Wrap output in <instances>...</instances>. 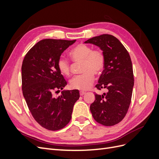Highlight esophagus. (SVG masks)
I'll return each mask as SVG.
<instances>
[{
	"label": "esophagus",
	"instance_id": "34e87169",
	"mask_svg": "<svg viewBox=\"0 0 159 159\" xmlns=\"http://www.w3.org/2000/svg\"><path fill=\"white\" fill-rule=\"evenodd\" d=\"M85 93V91H80V95H84Z\"/></svg>",
	"mask_w": 159,
	"mask_h": 159
}]
</instances>
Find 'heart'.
I'll return each instance as SVG.
<instances>
[{"label": "heart", "instance_id": "heart-1", "mask_svg": "<svg viewBox=\"0 0 159 159\" xmlns=\"http://www.w3.org/2000/svg\"><path fill=\"white\" fill-rule=\"evenodd\" d=\"M71 58L76 63H80L82 74L75 76L70 81L71 87L80 90H88L92 85L95 75H99L105 66V56L98 50L80 44L75 46L70 52ZM57 66L61 74L68 76L70 74V64L68 60L60 57L57 62Z\"/></svg>", "mask_w": 159, "mask_h": 159}]
</instances>
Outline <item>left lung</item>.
<instances>
[{
    "instance_id": "left-lung-1",
    "label": "left lung",
    "mask_w": 159,
    "mask_h": 159,
    "mask_svg": "<svg viewBox=\"0 0 159 159\" xmlns=\"http://www.w3.org/2000/svg\"><path fill=\"white\" fill-rule=\"evenodd\" d=\"M84 43L97 46L103 52L104 70L95 87L108 90L102 95L95 94L90 111L98 123L113 126L122 121L131 103L134 85L131 57L121 42L112 35L95 36Z\"/></svg>"
}]
</instances>
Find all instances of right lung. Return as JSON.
<instances>
[{
    "label": "right lung",
    "instance_id": "1",
    "mask_svg": "<svg viewBox=\"0 0 159 159\" xmlns=\"http://www.w3.org/2000/svg\"><path fill=\"white\" fill-rule=\"evenodd\" d=\"M74 40L44 39L28 52L22 65V93L33 117L51 131L64 128L71 118L75 103L80 98L78 89L63 90L67 85L57 66L61 54Z\"/></svg>",
    "mask_w": 159,
    "mask_h": 159
}]
</instances>
